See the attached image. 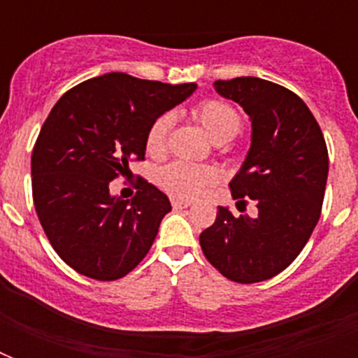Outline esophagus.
<instances>
[{
  "instance_id": "esophagus-1",
  "label": "esophagus",
  "mask_w": 358,
  "mask_h": 358,
  "mask_svg": "<svg viewBox=\"0 0 358 358\" xmlns=\"http://www.w3.org/2000/svg\"><path fill=\"white\" fill-rule=\"evenodd\" d=\"M191 202L180 201V199H173V208L174 210H184V208H189Z\"/></svg>"
}]
</instances>
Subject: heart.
Segmentation results:
<instances>
[{"label": "heart", "mask_w": 358, "mask_h": 358, "mask_svg": "<svg viewBox=\"0 0 358 358\" xmlns=\"http://www.w3.org/2000/svg\"><path fill=\"white\" fill-rule=\"evenodd\" d=\"M193 117L206 134L215 143H224L232 139L241 128V119L230 103L217 100V98H206L193 108ZM173 126V117L169 113L162 115L159 119L152 122L146 131L145 146L146 152L152 157H162L167 150V137ZM157 185L169 195L176 199L191 201L204 193L210 185L219 180L217 169L210 165H193V163L174 162L167 167H163L157 173Z\"/></svg>", "instance_id": "1"}]
</instances>
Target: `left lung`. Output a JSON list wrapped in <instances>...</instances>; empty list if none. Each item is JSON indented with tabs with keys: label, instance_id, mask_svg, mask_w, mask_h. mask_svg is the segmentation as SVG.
Here are the masks:
<instances>
[{
	"label": "left lung",
	"instance_id": "8db88e82",
	"mask_svg": "<svg viewBox=\"0 0 358 358\" xmlns=\"http://www.w3.org/2000/svg\"><path fill=\"white\" fill-rule=\"evenodd\" d=\"M252 122V143L230 182L232 196L258 208L255 219L219 208L201 234L208 262L239 284L262 282L299 256L322 215L329 154L322 128L295 92L260 78L213 83Z\"/></svg>",
	"mask_w": 358,
	"mask_h": 358
}]
</instances>
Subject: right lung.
<instances>
[{"instance_id": "right-lung-1", "label": "right lung", "mask_w": 358, "mask_h": 358, "mask_svg": "<svg viewBox=\"0 0 358 358\" xmlns=\"http://www.w3.org/2000/svg\"><path fill=\"white\" fill-rule=\"evenodd\" d=\"M195 83L169 85L124 72L72 87L48 115L31 156L36 215L61 260L96 280H117L150 250L167 195L137 178L122 201L109 184L145 159L146 131L159 115L184 102Z\"/></svg>"}]
</instances>
